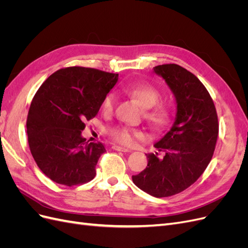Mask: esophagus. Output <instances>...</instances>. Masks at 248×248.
<instances>
[{
    "label": "esophagus",
    "instance_id": "34e87169",
    "mask_svg": "<svg viewBox=\"0 0 248 248\" xmlns=\"http://www.w3.org/2000/svg\"><path fill=\"white\" fill-rule=\"evenodd\" d=\"M112 149L115 150V151H121V152H131V150L127 149V148H124V147H121V146H117V145H114L111 147Z\"/></svg>",
    "mask_w": 248,
    "mask_h": 248
}]
</instances>
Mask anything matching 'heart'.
<instances>
[{
    "mask_svg": "<svg viewBox=\"0 0 248 248\" xmlns=\"http://www.w3.org/2000/svg\"><path fill=\"white\" fill-rule=\"evenodd\" d=\"M125 92L146 108L144 117L154 128H161L167 125L170 119V112L167 106L158 102L161 97L158 89L149 84H136L126 87ZM116 100V95L112 92L104 97L102 101V111L104 114L110 115L114 111ZM108 134L112 140L125 146H130L136 140L144 138V132L126 125L111 127L108 130Z\"/></svg>",
    "mask_w": 248,
    "mask_h": 248,
    "instance_id": "obj_1",
    "label": "heart"
}]
</instances>
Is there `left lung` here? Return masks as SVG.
Segmentation results:
<instances>
[{
  "label": "left lung",
  "instance_id": "1",
  "mask_svg": "<svg viewBox=\"0 0 248 248\" xmlns=\"http://www.w3.org/2000/svg\"><path fill=\"white\" fill-rule=\"evenodd\" d=\"M174 92L177 116L170 131L154 145L159 152L146 154L147 168L132 176L139 188L167 198L188 188L211 161L218 137V118L212 97L190 71L177 64L154 67Z\"/></svg>",
  "mask_w": 248,
  "mask_h": 248
}]
</instances>
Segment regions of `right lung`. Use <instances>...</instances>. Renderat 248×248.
<instances>
[{
    "label": "right lung",
    "mask_w": 248,
    "mask_h": 248,
    "mask_svg": "<svg viewBox=\"0 0 248 248\" xmlns=\"http://www.w3.org/2000/svg\"><path fill=\"white\" fill-rule=\"evenodd\" d=\"M118 73L71 66L48 77L36 92L27 119L30 151L52 181L77 186L91 181L106 152L102 142L81 138L85 122L96 117Z\"/></svg>",
    "instance_id": "right-lung-1"
}]
</instances>
